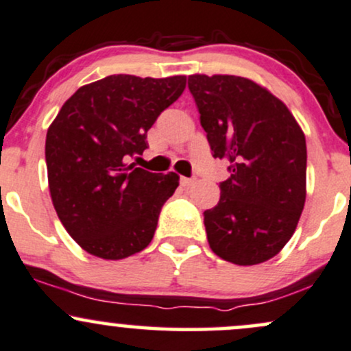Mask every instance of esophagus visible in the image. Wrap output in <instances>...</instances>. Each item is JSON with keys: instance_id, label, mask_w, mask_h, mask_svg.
Segmentation results:
<instances>
[{"instance_id": "1", "label": "esophagus", "mask_w": 351, "mask_h": 351, "mask_svg": "<svg viewBox=\"0 0 351 351\" xmlns=\"http://www.w3.org/2000/svg\"><path fill=\"white\" fill-rule=\"evenodd\" d=\"M180 183H181V186H191V184L195 183V178H186V176H181Z\"/></svg>"}]
</instances>
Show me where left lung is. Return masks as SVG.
I'll list each match as a JSON object with an SVG mask.
<instances>
[{"label":"left lung","instance_id":"8db88e82","mask_svg":"<svg viewBox=\"0 0 351 351\" xmlns=\"http://www.w3.org/2000/svg\"><path fill=\"white\" fill-rule=\"evenodd\" d=\"M215 158L231 176L204 211L209 247L237 265L269 261L289 243L307 196L305 135L287 106L239 75L188 77Z\"/></svg>","mask_w":351,"mask_h":351}]
</instances>
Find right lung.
I'll use <instances>...</instances> for the list:
<instances>
[{"label":"right lung","mask_w":351,"mask_h":351,"mask_svg":"<svg viewBox=\"0 0 351 351\" xmlns=\"http://www.w3.org/2000/svg\"><path fill=\"white\" fill-rule=\"evenodd\" d=\"M186 75L117 74L75 90L46 135L47 181L60 223L84 251L125 259L152 243L176 173H150L132 160L147 132L183 94Z\"/></svg>","instance_id":"obj_1"}]
</instances>
